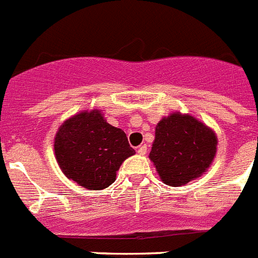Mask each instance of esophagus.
Masks as SVG:
<instances>
[{
	"label": "esophagus",
	"instance_id": "esophagus-1",
	"mask_svg": "<svg viewBox=\"0 0 258 258\" xmlns=\"http://www.w3.org/2000/svg\"><path fill=\"white\" fill-rule=\"evenodd\" d=\"M138 154L142 155V156H144V155L147 154V146L144 144V146H140L139 148H138Z\"/></svg>",
	"mask_w": 258,
	"mask_h": 258
}]
</instances>
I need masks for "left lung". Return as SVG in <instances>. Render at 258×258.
Wrapping results in <instances>:
<instances>
[{
  "mask_svg": "<svg viewBox=\"0 0 258 258\" xmlns=\"http://www.w3.org/2000/svg\"><path fill=\"white\" fill-rule=\"evenodd\" d=\"M216 152V133L192 115L176 111L156 124L148 158L163 183L181 187L203 176Z\"/></svg>",
  "mask_w": 258,
  "mask_h": 258,
  "instance_id": "1",
  "label": "left lung"
}]
</instances>
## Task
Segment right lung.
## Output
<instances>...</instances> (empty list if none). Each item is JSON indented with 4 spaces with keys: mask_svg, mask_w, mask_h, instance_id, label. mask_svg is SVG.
I'll use <instances>...</instances> for the list:
<instances>
[{
    "mask_svg": "<svg viewBox=\"0 0 258 258\" xmlns=\"http://www.w3.org/2000/svg\"><path fill=\"white\" fill-rule=\"evenodd\" d=\"M56 163L68 179L89 190L110 187L125 159L135 155L124 131L102 111L83 110L66 119L54 138Z\"/></svg>",
    "mask_w": 258,
    "mask_h": 258,
    "instance_id": "right-lung-1",
    "label": "right lung"
}]
</instances>
